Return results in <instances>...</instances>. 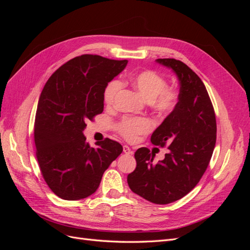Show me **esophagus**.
<instances>
[{"label":"esophagus","mask_w":250,"mask_h":250,"mask_svg":"<svg viewBox=\"0 0 250 250\" xmlns=\"http://www.w3.org/2000/svg\"><path fill=\"white\" fill-rule=\"evenodd\" d=\"M123 151H124V153H126V154H131L132 153V150L130 149V147H128L127 145L123 146Z\"/></svg>","instance_id":"34e87169"}]
</instances>
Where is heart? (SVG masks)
Instances as JSON below:
<instances>
[{"mask_svg": "<svg viewBox=\"0 0 250 250\" xmlns=\"http://www.w3.org/2000/svg\"><path fill=\"white\" fill-rule=\"evenodd\" d=\"M133 86L149 99V103L157 112L167 115L174 110L178 102V92L175 87L166 86L167 81L160 73L153 70H145L131 76ZM122 87V83L113 79L107 83L104 89V102L107 105L115 103L116 97ZM153 123L147 118H124L117 125V131L128 141H132L140 134L149 132Z\"/></svg>", "mask_w": 250, "mask_h": 250, "instance_id": "obj_1", "label": "heart"}]
</instances>
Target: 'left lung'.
<instances>
[{
    "mask_svg": "<svg viewBox=\"0 0 250 250\" xmlns=\"http://www.w3.org/2000/svg\"><path fill=\"white\" fill-rule=\"evenodd\" d=\"M179 80L176 107L151 135V143L169 153L157 164L148 148L134 153L137 167L127 176L130 190L156 204L183 198L199 183L213 155L217 124L213 104L198 75L180 60L158 58Z\"/></svg>",
    "mask_w": 250,
    "mask_h": 250,
    "instance_id": "8db88e82",
    "label": "left lung"
}]
</instances>
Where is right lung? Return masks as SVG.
Returning <instances> with one entry per match:
<instances>
[{"label":"right lung","mask_w":250,"mask_h":250,"mask_svg":"<svg viewBox=\"0 0 250 250\" xmlns=\"http://www.w3.org/2000/svg\"><path fill=\"white\" fill-rule=\"evenodd\" d=\"M127 62L81 55L60 66L43 86L34 123L36 157L44 181L62 199L94 194L105 170L122 153V145L110 139L90 147L83 130L102 113L104 89Z\"/></svg>","instance_id":"obj_1"}]
</instances>
